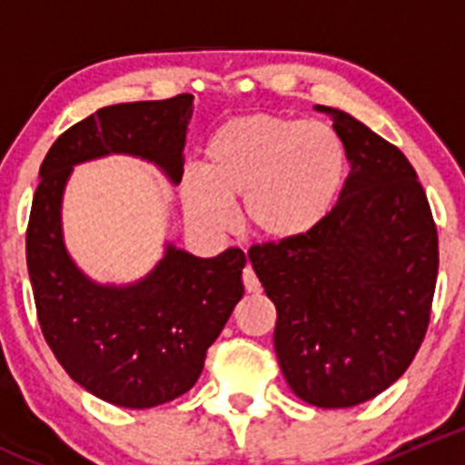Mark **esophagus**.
<instances>
[{
    "mask_svg": "<svg viewBox=\"0 0 465 465\" xmlns=\"http://www.w3.org/2000/svg\"><path fill=\"white\" fill-rule=\"evenodd\" d=\"M242 285H245L247 292H259V290H261L259 279H256L254 270H252L250 265H247L245 270H242Z\"/></svg>",
    "mask_w": 465,
    "mask_h": 465,
    "instance_id": "obj_1",
    "label": "esophagus"
}]
</instances>
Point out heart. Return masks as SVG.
<instances>
[{
  "label": "heart",
  "instance_id": "obj_1",
  "mask_svg": "<svg viewBox=\"0 0 465 465\" xmlns=\"http://www.w3.org/2000/svg\"><path fill=\"white\" fill-rule=\"evenodd\" d=\"M203 177H182L186 218L206 233L232 227L229 206L274 245L315 233L340 200L349 171L340 134L322 121L250 114L229 119L204 145Z\"/></svg>",
  "mask_w": 465,
  "mask_h": 465
}]
</instances>
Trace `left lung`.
Returning a JSON list of instances; mask_svg holds the SVG:
<instances>
[{
	"instance_id": "1",
	"label": "left lung",
	"mask_w": 465,
	"mask_h": 465,
	"mask_svg": "<svg viewBox=\"0 0 465 465\" xmlns=\"http://www.w3.org/2000/svg\"><path fill=\"white\" fill-rule=\"evenodd\" d=\"M332 119L351 173L326 223L299 242L252 245L276 306L274 349L290 389L323 410L396 382L428 332L439 238L428 195L393 143L346 112Z\"/></svg>"
}]
</instances>
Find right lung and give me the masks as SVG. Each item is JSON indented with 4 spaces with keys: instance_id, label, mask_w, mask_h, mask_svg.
Masks as SVG:
<instances>
[{
    "instance_id": "1",
    "label": "right lung",
    "mask_w": 465,
    "mask_h": 465,
    "mask_svg": "<svg viewBox=\"0 0 465 465\" xmlns=\"http://www.w3.org/2000/svg\"><path fill=\"white\" fill-rule=\"evenodd\" d=\"M191 114V94L96 110L55 139L33 195L26 265L42 335L69 378L130 410L171 402L198 382L206 349L245 292V254L229 247L198 259L166 245L145 279L125 288L98 285L64 250L63 191L76 163L110 153L148 159L177 184Z\"/></svg>"
}]
</instances>
